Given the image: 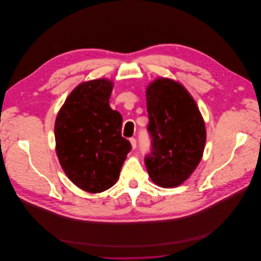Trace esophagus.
<instances>
[{"instance_id":"34e87169","label":"esophagus","mask_w":261,"mask_h":261,"mask_svg":"<svg viewBox=\"0 0 261 261\" xmlns=\"http://www.w3.org/2000/svg\"><path fill=\"white\" fill-rule=\"evenodd\" d=\"M129 142L132 144V148L134 149H136L137 148V140L135 138H132V139H129Z\"/></svg>"}]
</instances>
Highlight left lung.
Masks as SVG:
<instances>
[{"label": "left lung", "instance_id": "8db88e82", "mask_svg": "<svg viewBox=\"0 0 261 261\" xmlns=\"http://www.w3.org/2000/svg\"><path fill=\"white\" fill-rule=\"evenodd\" d=\"M150 151L145 164L153 183L180 186L199 165L206 143L201 112L186 88L159 78L147 88Z\"/></svg>", "mask_w": 261, "mask_h": 261}]
</instances>
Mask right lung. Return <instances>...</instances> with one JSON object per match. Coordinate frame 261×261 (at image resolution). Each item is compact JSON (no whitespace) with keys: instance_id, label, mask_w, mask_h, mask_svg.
I'll return each instance as SVG.
<instances>
[{"instance_id":"obj_1","label":"right lung","mask_w":261,"mask_h":261,"mask_svg":"<svg viewBox=\"0 0 261 261\" xmlns=\"http://www.w3.org/2000/svg\"><path fill=\"white\" fill-rule=\"evenodd\" d=\"M112 81L95 79L79 84L55 121L56 152L70 181L89 193L113 186L132 149L121 137V114L110 107Z\"/></svg>"}]
</instances>
